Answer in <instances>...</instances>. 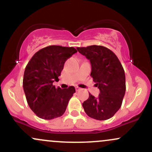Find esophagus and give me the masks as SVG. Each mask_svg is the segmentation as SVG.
Returning <instances> with one entry per match:
<instances>
[{
	"label": "esophagus",
	"mask_w": 152,
	"mask_h": 152,
	"mask_svg": "<svg viewBox=\"0 0 152 152\" xmlns=\"http://www.w3.org/2000/svg\"><path fill=\"white\" fill-rule=\"evenodd\" d=\"M76 88V91H78L81 90V88H79V87H78V86H76V88Z\"/></svg>",
	"instance_id": "esophagus-1"
}]
</instances>
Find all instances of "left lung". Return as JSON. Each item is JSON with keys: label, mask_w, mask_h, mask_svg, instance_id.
<instances>
[{"label": "left lung", "mask_w": 152, "mask_h": 152, "mask_svg": "<svg viewBox=\"0 0 152 152\" xmlns=\"http://www.w3.org/2000/svg\"><path fill=\"white\" fill-rule=\"evenodd\" d=\"M78 51L90 61L91 76L100 90L98 97L89 94L82 104L86 114L100 121L112 117L121 106L126 91L124 70L114 52L102 46L78 47Z\"/></svg>", "instance_id": "1"}]
</instances>
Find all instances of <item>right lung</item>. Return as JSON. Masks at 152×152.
Segmentation results:
<instances>
[{"instance_id": "add662e5", "label": "right lung", "mask_w": 152, "mask_h": 152, "mask_svg": "<svg viewBox=\"0 0 152 152\" xmlns=\"http://www.w3.org/2000/svg\"><path fill=\"white\" fill-rule=\"evenodd\" d=\"M76 52L74 47L49 46L36 52L28 63L23 86L29 107L39 118L53 119L65 112L76 90L74 86L56 88L53 83L58 81L66 61Z\"/></svg>"}]
</instances>
